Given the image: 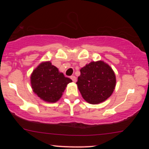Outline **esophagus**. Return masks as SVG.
<instances>
[{"mask_svg":"<svg viewBox=\"0 0 149 149\" xmlns=\"http://www.w3.org/2000/svg\"><path fill=\"white\" fill-rule=\"evenodd\" d=\"M71 80H72L73 82H76L77 78H76V77L75 76H71Z\"/></svg>","mask_w":149,"mask_h":149,"instance_id":"esophagus-1","label":"esophagus"}]
</instances>
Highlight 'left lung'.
<instances>
[{
  "label": "left lung",
  "mask_w": 149,
  "mask_h": 149,
  "mask_svg": "<svg viewBox=\"0 0 149 149\" xmlns=\"http://www.w3.org/2000/svg\"><path fill=\"white\" fill-rule=\"evenodd\" d=\"M116 79L111 66L103 61H92L80 69L76 84L82 97L88 103L97 104L112 95Z\"/></svg>",
  "instance_id": "8db88e82"
}]
</instances>
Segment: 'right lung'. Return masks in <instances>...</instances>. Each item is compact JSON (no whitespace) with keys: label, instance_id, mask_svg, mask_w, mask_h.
I'll return each mask as SVG.
<instances>
[{"label":"right lung","instance_id":"1","mask_svg":"<svg viewBox=\"0 0 149 149\" xmlns=\"http://www.w3.org/2000/svg\"><path fill=\"white\" fill-rule=\"evenodd\" d=\"M72 82L60 73L50 61L42 62L31 75V85L34 93L45 102L54 103L61 98L66 85Z\"/></svg>","mask_w":149,"mask_h":149}]
</instances>
